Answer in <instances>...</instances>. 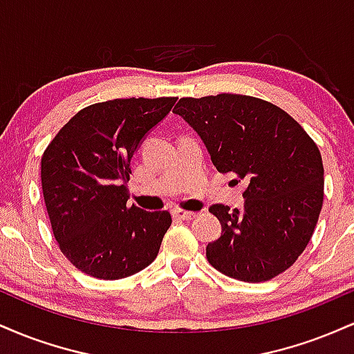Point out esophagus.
I'll use <instances>...</instances> for the list:
<instances>
[{
    "instance_id": "34e87169",
    "label": "esophagus",
    "mask_w": 354,
    "mask_h": 354,
    "mask_svg": "<svg viewBox=\"0 0 354 354\" xmlns=\"http://www.w3.org/2000/svg\"><path fill=\"white\" fill-rule=\"evenodd\" d=\"M194 216H196V213H193V211H185V209H174L173 211V218L183 219V221H189V219H193Z\"/></svg>"
}]
</instances>
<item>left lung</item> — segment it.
I'll return each instance as SVG.
<instances>
[{
	"label": "left lung",
	"instance_id": "1",
	"mask_svg": "<svg viewBox=\"0 0 354 354\" xmlns=\"http://www.w3.org/2000/svg\"><path fill=\"white\" fill-rule=\"evenodd\" d=\"M173 113L198 133L219 173L248 183L245 208H209L221 223V236L206 246L209 265L246 283L286 271L310 243L323 206L315 141L286 111L253 96L181 98Z\"/></svg>",
	"mask_w": 354,
	"mask_h": 354
}]
</instances>
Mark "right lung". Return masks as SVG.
<instances>
[{
	"label": "right lung",
	"mask_w": 354,
	"mask_h": 354,
	"mask_svg": "<svg viewBox=\"0 0 354 354\" xmlns=\"http://www.w3.org/2000/svg\"><path fill=\"white\" fill-rule=\"evenodd\" d=\"M176 98H128L81 109L41 158L53 234L78 270L121 279L151 265L171 226L168 211L128 205L131 158Z\"/></svg>",
	"instance_id": "1"
}]
</instances>
